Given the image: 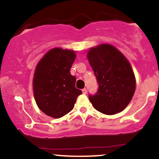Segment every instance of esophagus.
Instances as JSON below:
<instances>
[{"label": "esophagus", "instance_id": "1", "mask_svg": "<svg viewBox=\"0 0 159 159\" xmlns=\"http://www.w3.org/2000/svg\"><path fill=\"white\" fill-rule=\"evenodd\" d=\"M82 93H83V94H87V89L84 88L83 90H82Z\"/></svg>", "mask_w": 159, "mask_h": 159}]
</instances>
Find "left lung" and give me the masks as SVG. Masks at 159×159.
<instances>
[{"mask_svg": "<svg viewBox=\"0 0 159 159\" xmlns=\"http://www.w3.org/2000/svg\"><path fill=\"white\" fill-rule=\"evenodd\" d=\"M87 59L98 84L96 93L89 95L90 102L104 114L121 112L135 91V77L129 62L118 49L109 44L91 48Z\"/></svg>", "mask_w": 159, "mask_h": 159, "instance_id": "1", "label": "left lung"}]
</instances>
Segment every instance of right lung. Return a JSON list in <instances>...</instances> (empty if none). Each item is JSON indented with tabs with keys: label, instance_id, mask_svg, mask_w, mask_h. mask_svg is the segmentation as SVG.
Masks as SVG:
<instances>
[{
	"label": "right lung",
	"instance_id": "right-lung-1",
	"mask_svg": "<svg viewBox=\"0 0 159 159\" xmlns=\"http://www.w3.org/2000/svg\"><path fill=\"white\" fill-rule=\"evenodd\" d=\"M76 55L74 51L51 49L36 67L33 88L36 102L44 114L61 118L73 109L82 93L75 87L76 78L70 69Z\"/></svg>",
	"mask_w": 159,
	"mask_h": 159
}]
</instances>
